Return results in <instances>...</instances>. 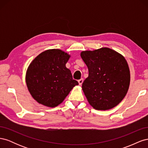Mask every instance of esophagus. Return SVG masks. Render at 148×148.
Masks as SVG:
<instances>
[{
	"label": "esophagus",
	"mask_w": 148,
	"mask_h": 148,
	"mask_svg": "<svg viewBox=\"0 0 148 148\" xmlns=\"http://www.w3.org/2000/svg\"><path fill=\"white\" fill-rule=\"evenodd\" d=\"M78 82V83H79V85H82V83H83V78H81L80 79H79Z\"/></svg>",
	"instance_id": "obj_1"
}]
</instances>
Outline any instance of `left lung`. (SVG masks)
<instances>
[{"label": "left lung", "mask_w": 148, "mask_h": 148, "mask_svg": "<svg viewBox=\"0 0 148 148\" xmlns=\"http://www.w3.org/2000/svg\"><path fill=\"white\" fill-rule=\"evenodd\" d=\"M81 57L89 71L82 88L90 105L102 110L118 105L127 93L130 81L125 58L107 47L83 51Z\"/></svg>", "instance_id": "obj_1"}]
</instances>
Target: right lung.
Wrapping results in <instances>:
<instances>
[{
    "label": "right lung",
    "instance_id": "obj_1",
    "mask_svg": "<svg viewBox=\"0 0 148 148\" xmlns=\"http://www.w3.org/2000/svg\"><path fill=\"white\" fill-rule=\"evenodd\" d=\"M69 58V54L59 49H50L40 53L29 65L26 84L31 96L40 104L57 106L78 84L65 66Z\"/></svg>",
    "mask_w": 148,
    "mask_h": 148
}]
</instances>
